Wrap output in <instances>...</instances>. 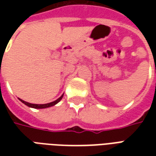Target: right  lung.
Wrapping results in <instances>:
<instances>
[{
    "label": "right lung",
    "instance_id": "1",
    "mask_svg": "<svg viewBox=\"0 0 156 156\" xmlns=\"http://www.w3.org/2000/svg\"><path fill=\"white\" fill-rule=\"evenodd\" d=\"M63 97V94L62 95L60 98H58L57 100H55L53 102H51V103H48V104H44V105H35V104H30L28 102H26L24 100H22L21 98H19V100L21 102H22L24 105H26L27 106H28L30 108H49V107H51V106H54L55 105H57L58 102H60L62 98Z\"/></svg>",
    "mask_w": 156,
    "mask_h": 156
}]
</instances>
